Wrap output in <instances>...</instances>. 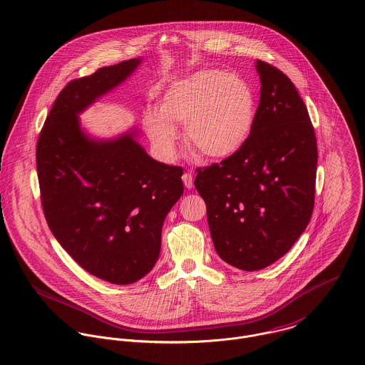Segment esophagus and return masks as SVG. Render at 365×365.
<instances>
[{"instance_id": "34e87169", "label": "esophagus", "mask_w": 365, "mask_h": 365, "mask_svg": "<svg viewBox=\"0 0 365 365\" xmlns=\"http://www.w3.org/2000/svg\"><path fill=\"white\" fill-rule=\"evenodd\" d=\"M182 181H184V185H185L188 190L194 187V177H192L191 173H184Z\"/></svg>"}]
</instances>
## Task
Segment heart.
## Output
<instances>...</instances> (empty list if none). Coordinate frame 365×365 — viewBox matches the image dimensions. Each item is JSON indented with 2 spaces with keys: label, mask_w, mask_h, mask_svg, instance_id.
<instances>
[{
  "label": "heart",
  "mask_w": 365,
  "mask_h": 365,
  "mask_svg": "<svg viewBox=\"0 0 365 365\" xmlns=\"http://www.w3.org/2000/svg\"><path fill=\"white\" fill-rule=\"evenodd\" d=\"M147 112L144 127L158 151L171 157L177 130L185 125V143L195 157L220 161L237 154L247 141L256 118V101L249 83L237 73L201 69L173 82Z\"/></svg>",
  "instance_id": "obj_1"
}]
</instances>
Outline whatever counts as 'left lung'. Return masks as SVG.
Masks as SVG:
<instances>
[{
    "mask_svg": "<svg viewBox=\"0 0 365 365\" xmlns=\"http://www.w3.org/2000/svg\"><path fill=\"white\" fill-rule=\"evenodd\" d=\"M260 101L242 148L197 168L195 188L207 204L217 253L253 272L284 253L306 230L314 208L317 140L293 82L256 61Z\"/></svg>",
    "mask_w": 365,
    "mask_h": 365,
    "instance_id": "obj_1",
    "label": "left lung"
}]
</instances>
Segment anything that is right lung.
Instances as JSON below:
<instances>
[{"label": "right lung", "instance_id": "right-lung-1", "mask_svg": "<svg viewBox=\"0 0 365 365\" xmlns=\"http://www.w3.org/2000/svg\"><path fill=\"white\" fill-rule=\"evenodd\" d=\"M123 61L71 81L58 95L36 143L41 204L49 230L91 274L134 283L154 266L164 218L184 192L182 168L153 160L133 134L88 138L78 113L137 68Z\"/></svg>", "mask_w": 365, "mask_h": 365}]
</instances>
